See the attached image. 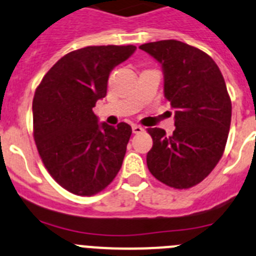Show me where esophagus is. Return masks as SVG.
<instances>
[{
    "instance_id": "34e87169",
    "label": "esophagus",
    "mask_w": 256,
    "mask_h": 256,
    "mask_svg": "<svg viewBox=\"0 0 256 256\" xmlns=\"http://www.w3.org/2000/svg\"><path fill=\"white\" fill-rule=\"evenodd\" d=\"M142 131H144V128H142V126L132 125V132L134 134H140V132H142Z\"/></svg>"
}]
</instances>
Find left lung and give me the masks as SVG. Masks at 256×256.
<instances>
[{
  "instance_id": "obj_1",
  "label": "left lung",
  "mask_w": 256,
  "mask_h": 256,
  "mask_svg": "<svg viewBox=\"0 0 256 256\" xmlns=\"http://www.w3.org/2000/svg\"><path fill=\"white\" fill-rule=\"evenodd\" d=\"M140 50L162 66L164 96L174 110V128H148L153 146L146 154L150 174L174 188L202 182L224 150L232 106L224 79L210 56L186 43L168 39Z\"/></svg>"
}]
</instances>
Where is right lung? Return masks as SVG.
I'll return each instance as SVG.
<instances>
[{"label": "right lung", "instance_id": "1", "mask_svg": "<svg viewBox=\"0 0 256 256\" xmlns=\"http://www.w3.org/2000/svg\"><path fill=\"white\" fill-rule=\"evenodd\" d=\"M135 46H90L54 64L33 100L34 140L47 171L72 194L90 196L122 166L131 126L98 122L93 107L107 94L111 71Z\"/></svg>", "mask_w": 256, "mask_h": 256}]
</instances>
